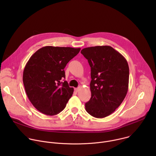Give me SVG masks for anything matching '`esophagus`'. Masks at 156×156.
<instances>
[{
    "mask_svg": "<svg viewBox=\"0 0 156 156\" xmlns=\"http://www.w3.org/2000/svg\"><path fill=\"white\" fill-rule=\"evenodd\" d=\"M80 87H76V88H75V91H76V92H78L79 91H80Z\"/></svg>",
    "mask_w": 156,
    "mask_h": 156,
    "instance_id": "34e87169",
    "label": "esophagus"
}]
</instances>
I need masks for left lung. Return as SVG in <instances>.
<instances>
[{"label":"left lung","instance_id":"8db88e82","mask_svg":"<svg viewBox=\"0 0 156 156\" xmlns=\"http://www.w3.org/2000/svg\"><path fill=\"white\" fill-rule=\"evenodd\" d=\"M81 53L91 66V97L85 104L86 110L96 118H104L114 112L127 94L128 62L109 46L86 48Z\"/></svg>","mask_w":156,"mask_h":156}]
</instances>
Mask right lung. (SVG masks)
<instances>
[{
  "label": "right lung",
  "mask_w": 156,
  "mask_h": 156,
  "mask_svg": "<svg viewBox=\"0 0 156 156\" xmlns=\"http://www.w3.org/2000/svg\"><path fill=\"white\" fill-rule=\"evenodd\" d=\"M80 48L45 46L37 50L27 63L23 81L28 98L40 112L54 115L62 111L73 93L64 69Z\"/></svg>",
  "instance_id": "right-lung-1"
}]
</instances>
